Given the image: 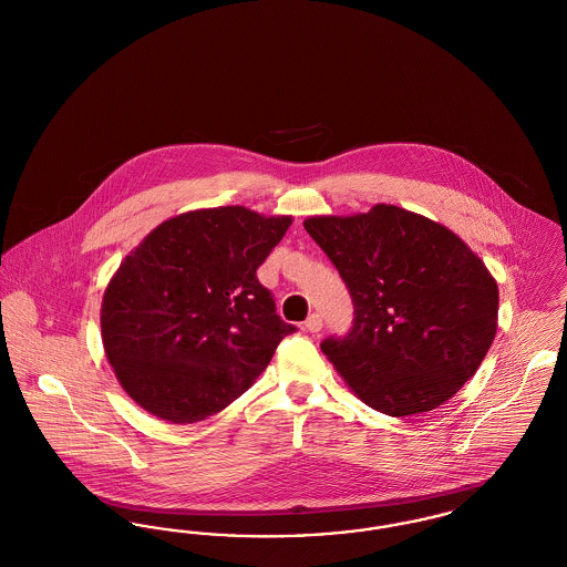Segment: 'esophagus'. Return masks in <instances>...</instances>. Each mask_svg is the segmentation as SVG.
I'll use <instances>...</instances> for the list:
<instances>
[{"instance_id":"1","label":"esophagus","mask_w":567,"mask_h":567,"mask_svg":"<svg viewBox=\"0 0 567 567\" xmlns=\"http://www.w3.org/2000/svg\"><path fill=\"white\" fill-rule=\"evenodd\" d=\"M303 329H306V331H310V333L321 331V329H323V319H321V315H310V317L306 319V323H303Z\"/></svg>"}]
</instances>
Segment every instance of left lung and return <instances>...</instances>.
I'll return each instance as SVG.
<instances>
[{"mask_svg":"<svg viewBox=\"0 0 567 567\" xmlns=\"http://www.w3.org/2000/svg\"><path fill=\"white\" fill-rule=\"evenodd\" d=\"M303 227L352 297L351 331L321 344L352 393L389 416L449 402L497 331V282L481 257L444 225L391 204L310 216Z\"/></svg>","mask_w":567,"mask_h":567,"instance_id":"left-lung-1","label":"left lung"}]
</instances>
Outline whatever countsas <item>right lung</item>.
I'll return each instance as SVG.
<instances>
[{"mask_svg":"<svg viewBox=\"0 0 567 567\" xmlns=\"http://www.w3.org/2000/svg\"><path fill=\"white\" fill-rule=\"evenodd\" d=\"M291 216L244 206L163 220L123 259L102 301V342L125 393L169 423H197L238 400L280 340L257 268Z\"/></svg>","mask_w":567,"mask_h":567,"instance_id":"right-lung-1","label":"right lung"}]
</instances>
